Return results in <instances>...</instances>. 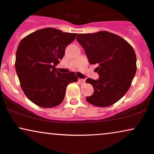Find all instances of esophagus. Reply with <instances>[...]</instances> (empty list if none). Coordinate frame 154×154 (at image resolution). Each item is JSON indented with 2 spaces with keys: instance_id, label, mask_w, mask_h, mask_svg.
Segmentation results:
<instances>
[{
  "instance_id": "1",
  "label": "esophagus",
  "mask_w": 154,
  "mask_h": 154,
  "mask_svg": "<svg viewBox=\"0 0 154 154\" xmlns=\"http://www.w3.org/2000/svg\"><path fill=\"white\" fill-rule=\"evenodd\" d=\"M79 83H81V84H84L85 82V80L80 79H79Z\"/></svg>"
}]
</instances>
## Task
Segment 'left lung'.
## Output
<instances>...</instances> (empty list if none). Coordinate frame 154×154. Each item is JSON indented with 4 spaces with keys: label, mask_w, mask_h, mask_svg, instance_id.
Masks as SVG:
<instances>
[{
    "label": "left lung",
    "mask_w": 154,
    "mask_h": 154,
    "mask_svg": "<svg viewBox=\"0 0 154 154\" xmlns=\"http://www.w3.org/2000/svg\"><path fill=\"white\" fill-rule=\"evenodd\" d=\"M76 40L90 64H98L95 71L100 78L86 79L94 88L93 94L86 97L87 102L100 107L115 104L129 90L136 73L134 49L123 38L104 31L79 34Z\"/></svg>",
    "instance_id": "8db88e82"
}]
</instances>
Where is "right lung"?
<instances>
[{
    "label": "right lung",
    "instance_id": "1",
    "mask_svg": "<svg viewBox=\"0 0 154 154\" xmlns=\"http://www.w3.org/2000/svg\"><path fill=\"white\" fill-rule=\"evenodd\" d=\"M76 35L45 28L26 35L19 44L17 74L25 95L38 106L51 108L61 104L67 85L77 82L74 72L62 73L55 68Z\"/></svg>",
    "mask_w": 154,
    "mask_h": 154
}]
</instances>
